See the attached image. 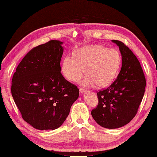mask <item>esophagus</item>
Masks as SVG:
<instances>
[{"instance_id": "obj_1", "label": "esophagus", "mask_w": 157, "mask_h": 157, "mask_svg": "<svg viewBox=\"0 0 157 157\" xmlns=\"http://www.w3.org/2000/svg\"><path fill=\"white\" fill-rule=\"evenodd\" d=\"M79 92H80V93L83 94L85 92H86V90L84 89V88H79Z\"/></svg>"}]
</instances>
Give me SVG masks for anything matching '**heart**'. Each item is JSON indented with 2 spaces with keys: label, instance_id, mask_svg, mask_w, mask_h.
Returning a JSON list of instances; mask_svg holds the SVG:
<instances>
[{
  "label": "heart",
  "instance_id": "b5f03b06",
  "mask_svg": "<svg viewBox=\"0 0 157 157\" xmlns=\"http://www.w3.org/2000/svg\"><path fill=\"white\" fill-rule=\"evenodd\" d=\"M121 56L115 49H108L101 44L86 45L77 49L73 56H67L62 62V72L68 80L78 82L86 73L82 82L87 87L109 86L120 70Z\"/></svg>",
  "mask_w": 157,
  "mask_h": 157
}]
</instances>
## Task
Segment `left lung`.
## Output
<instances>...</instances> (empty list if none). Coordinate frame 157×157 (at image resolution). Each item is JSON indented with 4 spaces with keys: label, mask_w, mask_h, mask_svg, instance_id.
<instances>
[{
    "label": "left lung",
    "mask_w": 157,
    "mask_h": 157,
    "mask_svg": "<svg viewBox=\"0 0 157 157\" xmlns=\"http://www.w3.org/2000/svg\"><path fill=\"white\" fill-rule=\"evenodd\" d=\"M117 45L121 55V69L117 78L106 89L98 92V106L91 115L101 127L115 129L125 126L135 117L146 86L140 62L123 42Z\"/></svg>",
    "instance_id": "left-lung-1"
}]
</instances>
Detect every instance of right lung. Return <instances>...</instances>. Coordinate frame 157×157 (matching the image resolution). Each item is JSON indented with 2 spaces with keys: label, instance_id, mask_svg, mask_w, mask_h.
<instances>
[{
  "label": "right lung",
  "instance_id": "1",
  "mask_svg": "<svg viewBox=\"0 0 157 157\" xmlns=\"http://www.w3.org/2000/svg\"><path fill=\"white\" fill-rule=\"evenodd\" d=\"M63 42L50 40L31 49L20 62L11 95L24 120L38 130H55L69 115L79 89L61 73Z\"/></svg>",
  "mask_w": 157,
  "mask_h": 157
}]
</instances>
